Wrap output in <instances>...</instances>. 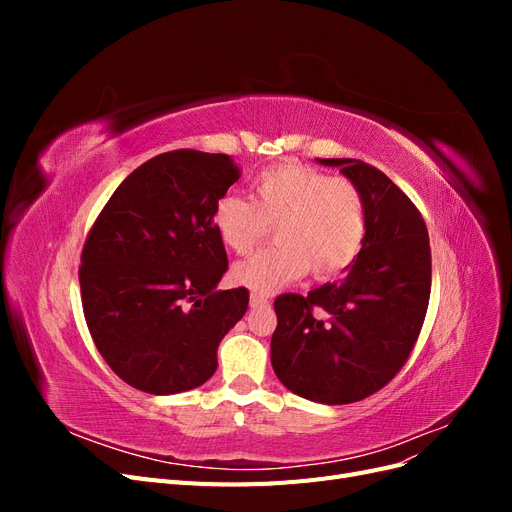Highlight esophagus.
Wrapping results in <instances>:
<instances>
[{
	"mask_svg": "<svg viewBox=\"0 0 512 512\" xmlns=\"http://www.w3.org/2000/svg\"><path fill=\"white\" fill-rule=\"evenodd\" d=\"M250 305H252V307H267V305H269V297H265V294L254 292L252 297H250Z\"/></svg>",
	"mask_w": 512,
	"mask_h": 512,
	"instance_id": "obj_1",
	"label": "esophagus"
}]
</instances>
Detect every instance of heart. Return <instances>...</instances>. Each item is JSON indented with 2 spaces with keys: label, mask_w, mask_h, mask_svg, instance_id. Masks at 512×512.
Instances as JSON below:
<instances>
[{
  "label": "heart",
  "mask_w": 512,
  "mask_h": 512,
  "mask_svg": "<svg viewBox=\"0 0 512 512\" xmlns=\"http://www.w3.org/2000/svg\"><path fill=\"white\" fill-rule=\"evenodd\" d=\"M275 230V247L232 269V280L269 294L312 271L318 280L344 273L367 237V203L352 179L282 162L258 173L250 200L224 194L213 207V228L235 254H250Z\"/></svg>",
  "instance_id": "1"
}]
</instances>
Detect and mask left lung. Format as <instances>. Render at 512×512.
<instances>
[{
    "label": "left lung",
    "mask_w": 512,
    "mask_h": 512,
    "mask_svg": "<svg viewBox=\"0 0 512 512\" xmlns=\"http://www.w3.org/2000/svg\"><path fill=\"white\" fill-rule=\"evenodd\" d=\"M339 166L367 203L365 245L339 282L275 299V376L288 391L327 406L361 401L389 384L421 335L431 250L421 211L382 170L361 160Z\"/></svg>",
    "instance_id": "8db88e82"
}]
</instances>
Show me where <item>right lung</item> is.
Here are the masks:
<instances>
[{"label": "right lung", "mask_w": 512, "mask_h": 512, "mask_svg": "<svg viewBox=\"0 0 512 512\" xmlns=\"http://www.w3.org/2000/svg\"><path fill=\"white\" fill-rule=\"evenodd\" d=\"M239 177L226 153H160L121 181L89 230L79 267L87 329L138 391L205 384L222 337L247 312V288L213 290L228 269L213 207Z\"/></svg>", "instance_id": "1"}]
</instances>
